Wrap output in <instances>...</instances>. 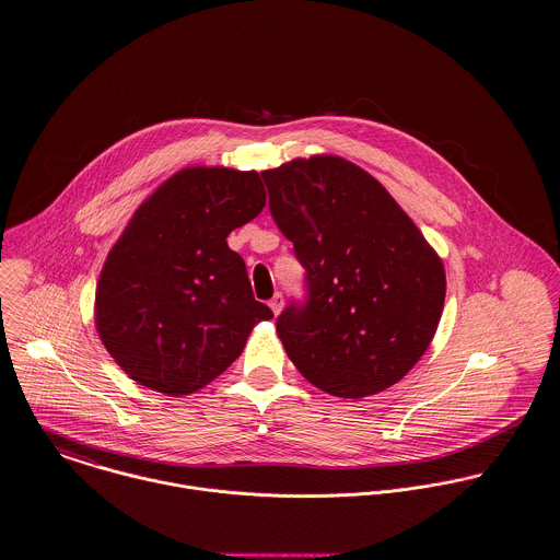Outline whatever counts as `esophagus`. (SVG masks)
<instances>
[{"label":"esophagus","mask_w":560,"mask_h":560,"mask_svg":"<svg viewBox=\"0 0 560 560\" xmlns=\"http://www.w3.org/2000/svg\"><path fill=\"white\" fill-rule=\"evenodd\" d=\"M268 307L272 310V314H275V316H279V312H281V307H283V296L277 292V294L270 299Z\"/></svg>","instance_id":"esophagus-1"}]
</instances>
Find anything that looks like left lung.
Returning <instances> with one entry per match:
<instances>
[{
	"label": "left lung",
	"mask_w": 560,
	"mask_h": 560,
	"mask_svg": "<svg viewBox=\"0 0 560 560\" xmlns=\"http://www.w3.org/2000/svg\"><path fill=\"white\" fill-rule=\"evenodd\" d=\"M261 177L270 214L307 270V303L277 318L288 357L337 398L392 387L438 331L442 257L381 182L339 155L296 158Z\"/></svg>",
	"instance_id": "8db88e82"
}]
</instances>
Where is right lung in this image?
I'll use <instances>...</instances> for the list:
<instances>
[{
  "instance_id": "add662e5",
  "label": "right lung",
  "mask_w": 560,
  "mask_h": 560,
  "mask_svg": "<svg viewBox=\"0 0 560 560\" xmlns=\"http://www.w3.org/2000/svg\"><path fill=\"white\" fill-rule=\"evenodd\" d=\"M266 206L255 171L188 166L158 186L114 242L95 327L118 368L171 398L212 383L272 312L226 235Z\"/></svg>"
}]
</instances>
